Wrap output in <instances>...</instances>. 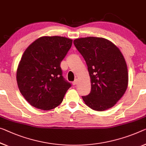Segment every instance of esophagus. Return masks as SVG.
I'll list each match as a JSON object with an SVG mask.
<instances>
[{"label": "esophagus", "mask_w": 146, "mask_h": 146, "mask_svg": "<svg viewBox=\"0 0 146 146\" xmlns=\"http://www.w3.org/2000/svg\"><path fill=\"white\" fill-rule=\"evenodd\" d=\"M78 80L77 79H76V80L72 82V84L74 85V86H76V85L78 84Z\"/></svg>", "instance_id": "obj_1"}]
</instances>
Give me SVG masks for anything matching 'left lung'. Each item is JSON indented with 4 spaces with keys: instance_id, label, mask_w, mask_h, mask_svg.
Here are the masks:
<instances>
[{
    "instance_id": "1",
    "label": "left lung",
    "mask_w": 146,
    "mask_h": 146,
    "mask_svg": "<svg viewBox=\"0 0 146 146\" xmlns=\"http://www.w3.org/2000/svg\"><path fill=\"white\" fill-rule=\"evenodd\" d=\"M74 44L86 60L91 78V90L82 98L91 109L104 111L113 107L128 86L127 63L121 52L108 40L81 38Z\"/></svg>"
}]
</instances>
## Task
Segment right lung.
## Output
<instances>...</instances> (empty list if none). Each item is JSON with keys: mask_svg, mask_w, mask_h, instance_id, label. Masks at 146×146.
<instances>
[{"mask_svg": "<svg viewBox=\"0 0 146 146\" xmlns=\"http://www.w3.org/2000/svg\"><path fill=\"white\" fill-rule=\"evenodd\" d=\"M72 40L62 36H42L23 53L17 70L21 95L31 106L43 110L62 102L71 84L62 76L60 62L70 50Z\"/></svg>", "mask_w": 146, "mask_h": 146, "instance_id": "right-lung-1", "label": "right lung"}]
</instances>
